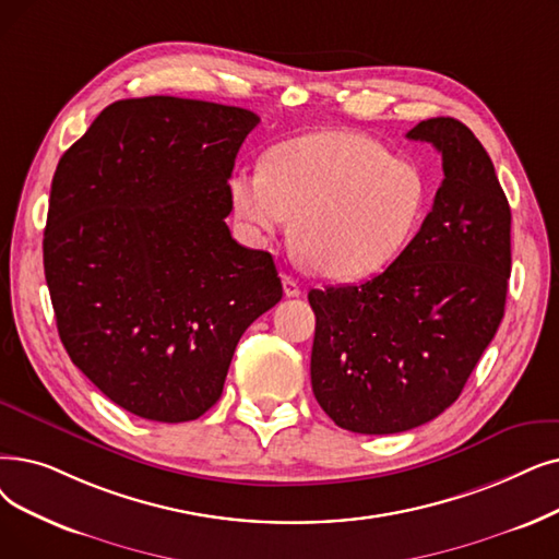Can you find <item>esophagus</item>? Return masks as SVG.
<instances>
[{"label": "esophagus", "mask_w": 559, "mask_h": 559, "mask_svg": "<svg viewBox=\"0 0 559 559\" xmlns=\"http://www.w3.org/2000/svg\"><path fill=\"white\" fill-rule=\"evenodd\" d=\"M281 278H283V293H285V297H301V295H304L301 285H299V283H297L293 276L283 274Z\"/></svg>", "instance_id": "esophagus-1"}]
</instances>
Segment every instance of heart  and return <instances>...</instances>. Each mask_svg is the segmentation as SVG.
Wrapping results in <instances>:
<instances>
[{"label": "heart", "mask_w": 559, "mask_h": 559, "mask_svg": "<svg viewBox=\"0 0 559 559\" xmlns=\"http://www.w3.org/2000/svg\"><path fill=\"white\" fill-rule=\"evenodd\" d=\"M230 205L255 241L283 233L295 216V245L314 272L356 281L381 272L416 235L427 182L416 162L372 136L310 132L276 145L264 168H239Z\"/></svg>", "instance_id": "b5f03b06"}]
</instances>
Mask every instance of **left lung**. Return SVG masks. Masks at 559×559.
Listing matches in <instances>:
<instances>
[{
    "instance_id": "left-lung-1",
    "label": "left lung",
    "mask_w": 559,
    "mask_h": 559,
    "mask_svg": "<svg viewBox=\"0 0 559 559\" xmlns=\"http://www.w3.org/2000/svg\"><path fill=\"white\" fill-rule=\"evenodd\" d=\"M406 136L443 157L418 235L362 285L308 293L314 400L356 433H397L443 414L500 326L512 272V212L477 136L445 116Z\"/></svg>"
}]
</instances>
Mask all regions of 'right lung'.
<instances>
[{
  "instance_id": "add662e5",
  "label": "right lung",
  "mask_w": 559,
  "mask_h": 559,
  "mask_svg": "<svg viewBox=\"0 0 559 559\" xmlns=\"http://www.w3.org/2000/svg\"><path fill=\"white\" fill-rule=\"evenodd\" d=\"M258 123L171 95L118 100L59 159L43 239L59 337L139 418H201L241 333L283 297L274 258L226 226L235 157Z\"/></svg>"
}]
</instances>
